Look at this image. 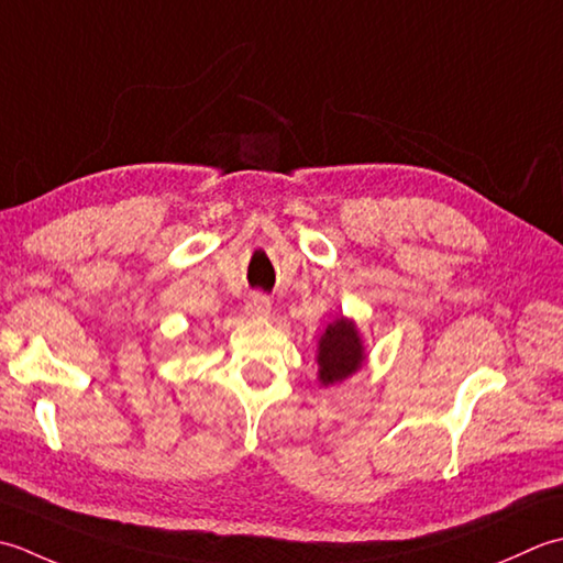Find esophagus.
Wrapping results in <instances>:
<instances>
[{
    "mask_svg": "<svg viewBox=\"0 0 563 563\" xmlns=\"http://www.w3.org/2000/svg\"><path fill=\"white\" fill-rule=\"evenodd\" d=\"M245 313H247L250 318L265 320V318H269V313H272V301H269V298H267L265 294H252V296L247 298V303H245Z\"/></svg>",
    "mask_w": 563,
    "mask_h": 563,
    "instance_id": "34e87169",
    "label": "esophagus"
}]
</instances>
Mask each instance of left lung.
<instances>
[{
  "label": "left lung",
  "mask_w": 563,
  "mask_h": 563,
  "mask_svg": "<svg viewBox=\"0 0 563 563\" xmlns=\"http://www.w3.org/2000/svg\"><path fill=\"white\" fill-rule=\"evenodd\" d=\"M318 378L323 386L345 382L366 360L360 330L350 318H335L318 340Z\"/></svg>",
  "instance_id": "1"
}]
</instances>
